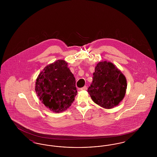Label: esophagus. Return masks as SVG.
<instances>
[{"label": "esophagus", "mask_w": 157, "mask_h": 157, "mask_svg": "<svg viewBox=\"0 0 157 157\" xmlns=\"http://www.w3.org/2000/svg\"><path fill=\"white\" fill-rule=\"evenodd\" d=\"M87 90V86H85L83 88L79 89V90Z\"/></svg>", "instance_id": "esophagus-1"}]
</instances>
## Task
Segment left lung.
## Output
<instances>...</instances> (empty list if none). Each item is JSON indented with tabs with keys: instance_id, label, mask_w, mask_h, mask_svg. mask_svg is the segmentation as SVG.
Segmentation results:
<instances>
[{
	"instance_id": "left-lung-1",
	"label": "left lung",
	"mask_w": 157,
	"mask_h": 157,
	"mask_svg": "<svg viewBox=\"0 0 157 157\" xmlns=\"http://www.w3.org/2000/svg\"><path fill=\"white\" fill-rule=\"evenodd\" d=\"M127 88L125 76L112 62L98 63L88 92L92 101L102 108L112 109L124 98Z\"/></svg>"
}]
</instances>
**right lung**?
Returning a JSON list of instances; mask_svg holds the SVG:
<instances>
[{
	"label": "right lung",
	"instance_id": "add662e5",
	"mask_svg": "<svg viewBox=\"0 0 157 157\" xmlns=\"http://www.w3.org/2000/svg\"><path fill=\"white\" fill-rule=\"evenodd\" d=\"M75 83L67 62L57 60L40 72L36 80L35 91L47 108L60 113L66 111L74 101L78 93Z\"/></svg>",
	"mask_w": 157,
	"mask_h": 157
}]
</instances>
